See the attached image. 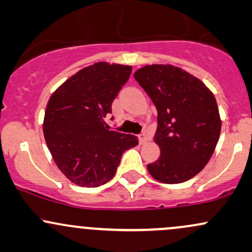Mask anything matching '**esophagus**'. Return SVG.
I'll return each mask as SVG.
<instances>
[{"label": "esophagus", "instance_id": "34e87169", "mask_svg": "<svg viewBox=\"0 0 252 252\" xmlns=\"http://www.w3.org/2000/svg\"><path fill=\"white\" fill-rule=\"evenodd\" d=\"M138 138H140L141 144H144L146 142H148V136H147L146 132H141V134L138 135Z\"/></svg>", "mask_w": 252, "mask_h": 252}]
</instances>
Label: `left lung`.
Segmentation results:
<instances>
[{
	"label": "left lung",
	"mask_w": 252,
	"mask_h": 252,
	"mask_svg": "<svg viewBox=\"0 0 252 252\" xmlns=\"http://www.w3.org/2000/svg\"><path fill=\"white\" fill-rule=\"evenodd\" d=\"M158 110L160 158L147 166L163 184H181L204 169L215 152L221 121L216 98L200 79L173 65H147L134 73Z\"/></svg>",
	"instance_id": "8db88e82"
}]
</instances>
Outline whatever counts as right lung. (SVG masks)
Wrapping results in <instances>:
<instances>
[{"instance_id": "right-lung-1", "label": "right lung", "mask_w": 252, "mask_h": 252, "mask_svg": "<svg viewBox=\"0 0 252 252\" xmlns=\"http://www.w3.org/2000/svg\"><path fill=\"white\" fill-rule=\"evenodd\" d=\"M131 70L96 63L68 78L48 99L42 126L46 144L58 168L78 186L106 184L123 153L138 144L135 135L110 130L104 121Z\"/></svg>"}]
</instances>
